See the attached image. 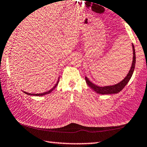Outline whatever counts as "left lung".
Returning <instances> with one entry per match:
<instances>
[{"label":"left lung","mask_w":147,"mask_h":147,"mask_svg":"<svg viewBox=\"0 0 147 147\" xmlns=\"http://www.w3.org/2000/svg\"><path fill=\"white\" fill-rule=\"evenodd\" d=\"M132 49H133V60H132V64L130 68V70L129 71V73L127 75V76L123 80L119 82V84L114 85H110V86H105V87H99L98 85H96L95 84H92L87 77H85V81H86L87 84L91 88L92 90H94L95 92H96L98 94H116L123 89L125 87V85L127 84V83L129 82L130 79L131 78L132 76L133 72L134 70L135 64H136V55H135V49L134 45L132 44Z\"/></svg>","instance_id":"left-lung-1"}]
</instances>
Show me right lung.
Wrapping results in <instances>:
<instances>
[{
  "label": "right lung",
  "instance_id": "right-lung-1",
  "mask_svg": "<svg viewBox=\"0 0 147 147\" xmlns=\"http://www.w3.org/2000/svg\"><path fill=\"white\" fill-rule=\"evenodd\" d=\"M58 82H59V80L58 81V82H57V84H56L54 87H53L51 89V90H48V91H47V92H44V93H40V94H30V93H28V92H24L25 93V94H28V95H34V96H44V95H45V94H49V93H50V92H52V90L54 89H55L56 88V87L58 85Z\"/></svg>",
  "mask_w": 147,
  "mask_h": 147
}]
</instances>
